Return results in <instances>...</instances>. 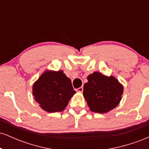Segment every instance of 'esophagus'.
Segmentation results:
<instances>
[{
	"mask_svg": "<svg viewBox=\"0 0 149 149\" xmlns=\"http://www.w3.org/2000/svg\"><path fill=\"white\" fill-rule=\"evenodd\" d=\"M76 90L78 92H83V87H80V88L76 89Z\"/></svg>",
	"mask_w": 149,
	"mask_h": 149,
	"instance_id": "34e87169",
	"label": "esophagus"
}]
</instances>
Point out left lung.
<instances>
[{
    "mask_svg": "<svg viewBox=\"0 0 149 149\" xmlns=\"http://www.w3.org/2000/svg\"><path fill=\"white\" fill-rule=\"evenodd\" d=\"M123 93V86L113 76L94 72L88 76L83 86V97L90 111L105 113L118 105Z\"/></svg>",
    "mask_w": 149,
    "mask_h": 149,
    "instance_id": "8db88e82",
    "label": "left lung"
}]
</instances>
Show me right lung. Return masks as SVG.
Listing matches in <instances>:
<instances>
[{
  "label": "right lung",
  "mask_w": 149,
  "mask_h": 149,
  "mask_svg": "<svg viewBox=\"0 0 149 149\" xmlns=\"http://www.w3.org/2000/svg\"><path fill=\"white\" fill-rule=\"evenodd\" d=\"M76 91L70 78L63 71L46 70L33 85L32 93L36 102L45 111H62Z\"/></svg>",
  "instance_id": "obj_1"
}]
</instances>
